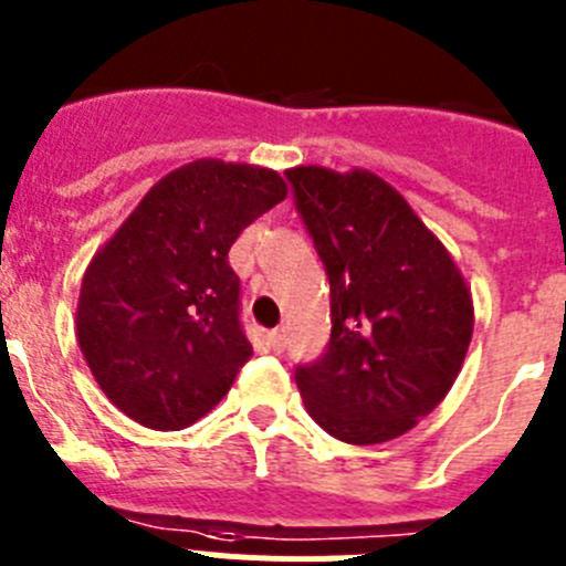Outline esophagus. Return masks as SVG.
I'll return each instance as SVG.
<instances>
[{
  "label": "esophagus",
  "mask_w": 566,
  "mask_h": 566,
  "mask_svg": "<svg viewBox=\"0 0 566 566\" xmlns=\"http://www.w3.org/2000/svg\"><path fill=\"white\" fill-rule=\"evenodd\" d=\"M266 345L272 347L274 354H280V350L286 347V334H283V331H269V334H266Z\"/></svg>",
  "instance_id": "obj_1"
}]
</instances>
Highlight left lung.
Instances as JSON below:
<instances>
[{
    "instance_id": "1",
    "label": "left lung",
    "mask_w": 566,
    "mask_h": 566,
    "mask_svg": "<svg viewBox=\"0 0 566 566\" xmlns=\"http://www.w3.org/2000/svg\"><path fill=\"white\" fill-rule=\"evenodd\" d=\"M331 283V339L294 381L336 440L385 443L432 412L463 367L474 305L463 274L370 170H286Z\"/></svg>"
}]
</instances>
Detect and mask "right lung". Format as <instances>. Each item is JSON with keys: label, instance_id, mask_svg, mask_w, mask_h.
Returning <instances> with one entry per match:
<instances>
[{"label": "right lung", "instance_id": "add662e5", "mask_svg": "<svg viewBox=\"0 0 566 566\" xmlns=\"http://www.w3.org/2000/svg\"><path fill=\"white\" fill-rule=\"evenodd\" d=\"M286 199L258 165L196 159L159 179L92 258L77 300V345L108 401L176 432L210 412L252 356L230 247Z\"/></svg>", "mask_w": 566, "mask_h": 566}]
</instances>
